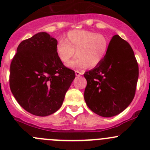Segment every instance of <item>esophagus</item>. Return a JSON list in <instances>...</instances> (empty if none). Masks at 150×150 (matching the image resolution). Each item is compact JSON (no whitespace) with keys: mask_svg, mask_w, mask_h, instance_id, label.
Listing matches in <instances>:
<instances>
[{"mask_svg":"<svg viewBox=\"0 0 150 150\" xmlns=\"http://www.w3.org/2000/svg\"><path fill=\"white\" fill-rule=\"evenodd\" d=\"M75 75H76V76H79V75H83V72H80L79 70H75Z\"/></svg>","mask_w":150,"mask_h":150,"instance_id":"esophagus-1","label":"esophagus"}]
</instances>
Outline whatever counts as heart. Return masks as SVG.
<instances>
[{"label": "heart", "mask_w": 150, "mask_h": 150, "mask_svg": "<svg viewBox=\"0 0 150 150\" xmlns=\"http://www.w3.org/2000/svg\"><path fill=\"white\" fill-rule=\"evenodd\" d=\"M109 49L107 38L88 30H72L64 40L57 43L56 51L62 62H67L75 54L76 57L67 64L70 68H93L99 66L107 56Z\"/></svg>", "instance_id": "heart-1"}]
</instances>
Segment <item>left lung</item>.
Here are the masks:
<instances>
[{
	"mask_svg": "<svg viewBox=\"0 0 150 150\" xmlns=\"http://www.w3.org/2000/svg\"><path fill=\"white\" fill-rule=\"evenodd\" d=\"M84 77V99L91 111L104 117L122 112L134 99L139 78L138 63L129 43L113 36L104 61Z\"/></svg>",
	"mask_w": 150,
	"mask_h": 150,
	"instance_id": "left-lung-1",
	"label": "left lung"
}]
</instances>
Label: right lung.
I'll return each instance as SVG.
<instances>
[{
  "label": "right lung",
  "mask_w": 150,
  "mask_h": 150,
  "mask_svg": "<svg viewBox=\"0 0 150 150\" xmlns=\"http://www.w3.org/2000/svg\"><path fill=\"white\" fill-rule=\"evenodd\" d=\"M57 40L45 32L20 43L10 66L9 83L19 105L45 117L61 107L75 72L57 57Z\"/></svg>",
  "instance_id": "right-lung-1"
}]
</instances>
